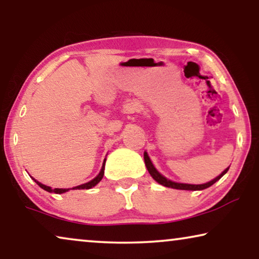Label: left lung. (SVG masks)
I'll use <instances>...</instances> for the list:
<instances>
[{"label": "left lung", "mask_w": 259, "mask_h": 259, "mask_svg": "<svg viewBox=\"0 0 259 259\" xmlns=\"http://www.w3.org/2000/svg\"><path fill=\"white\" fill-rule=\"evenodd\" d=\"M144 159H145V165H146V167L148 169V172H150V175L152 176V178H153L155 182L161 184L162 186H166V187H172V189H177V190H190V191H198V190H204V189H207V187H210L211 185H213L215 182H218L219 179L222 178L223 176L225 175L226 172L229 171V168H226L225 171L222 172V175H219L217 178H214L213 180H211V182H208L206 184H201V185H191V184H180V183H175V182H171L169 179H166L165 177H162L160 173H159L155 167L152 164L150 158H148V155L146 152L144 153Z\"/></svg>", "instance_id": "8db88e82"}]
</instances>
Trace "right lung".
I'll return each mask as SVG.
<instances>
[{"label":"right lung","instance_id":"obj_1","mask_svg":"<svg viewBox=\"0 0 259 259\" xmlns=\"http://www.w3.org/2000/svg\"><path fill=\"white\" fill-rule=\"evenodd\" d=\"M104 171H105V162H104V165H102V168H101L100 173H99V175H98V177H95V178H94L93 180H91V182H88V183H86V184H82V185H79V186H76V187H73V190H88V189H92V187L97 185V184L102 179V177H104ZM33 179H34V178H33ZM34 180H35V179H34ZM35 183H36L37 185L41 187V189H44L45 191H48V192L65 193V192H67V191L69 190V189H52V187L46 186V185H44V184L38 183L37 180H35Z\"/></svg>","mask_w":259,"mask_h":259}]
</instances>
